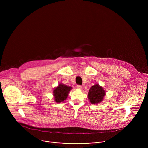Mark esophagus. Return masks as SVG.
I'll return each instance as SVG.
<instances>
[{
	"label": "esophagus",
	"instance_id": "34e87169",
	"mask_svg": "<svg viewBox=\"0 0 148 148\" xmlns=\"http://www.w3.org/2000/svg\"><path fill=\"white\" fill-rule=\"evenodd\" d=\"M76 87H77V88L78 89V90H82V87L81 86H79V85H77Z\"/></svg>",
	"mask_w": 148,
	"mask_h": 148
}]
</instances>
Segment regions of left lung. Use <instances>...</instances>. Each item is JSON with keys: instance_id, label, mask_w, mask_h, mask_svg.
Returning <instances> with one entry per match:
<instances>
[{"instance_id": "left-lung-1", "label": "left lung", "mask_w": 148, "mask_h": 148, "mask_svg": "<svg viewBox=\"0 0 148 148\" xmlns=\"http://www.w3.org/2000/svg\"><path fill=\"white\" fill-rule=\"evenodd\" d=\"M105 95H106V91L104 88L100 86L99 84H96L89 90L88 98L91 103L97 105L103 100Z\"/></svg>"}]
</instances>
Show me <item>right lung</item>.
Returning <instances> with one entry per match:
<instances>
[{
  "instance_id": "add662e5",
  "label": "right lung",
  "mask_w": 148,
  "mask_h": 148,
  "mask_svg": "<svg viewBox=\"0 0 148 148\" xmlns=\"http://www.w3.org/2000/svg\"><path fill=\"white\" fill-rule=\"evenodd\" d=\"M71 89L72 87L70 86H66L62 83L58 84V86L55 87L53 91L54 101L57 103L64 102L67 98Z\"/></svg>"
}]
</instances>
